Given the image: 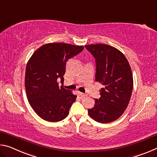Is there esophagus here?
<instances>
[{"mask_svg": "<svg viewBox=\"0 0 157 157\" xmlns=\"http://www.w3.org/2000/svg\"><path fill=\"white\" fill-rule=\"evenodd\" d=\"M79 95H80V96H82V97H85V96H86V94H84V93H81V92H79Z\"/></svg>", "mask_w": 157, "mask_h": 157, "instance_id": "esophagus-1", "label": "esophagus"}]
</instances>
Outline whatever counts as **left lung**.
<instances>
[{
  "label": "left lung",
  "instance_id": "left-lung-1",
  "mask_svg": "<svg viewBox=\"0 0 157 157\" xmlns=\"http://www.w3.org/2000/svg\"><path fill=\"white\" fill-rule=\"evenodd\" d=\"M95 59V82L103 85L100 98L88 109L91 118L101 123L118 119L126 109L133 89V77L128 61L120 50L106 44L85 46Z\"/></svg>",
  "mask_w": 157,
  "mask_h": 157
}]
</instances>
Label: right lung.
I'll use <instances>...</instances> for the list:
<instances>
[{"label": "right lung", "mask_w": 157, "mask_h": 157, "mask_svg": "<svg viewBox=\"0 0 157 157\" xmlns=\"http://www.w3.org/2000/svg\"><path fill=\"white\" fill-rule=\"evenodd\" d=\"M82 46L50 43L37 49L25 69V86L28 102L37 115L49 122L62 121L77 96L62 86L66 62L78 55Z\"/></svg>", "instance_id": "obj_1"}]
</instances>
